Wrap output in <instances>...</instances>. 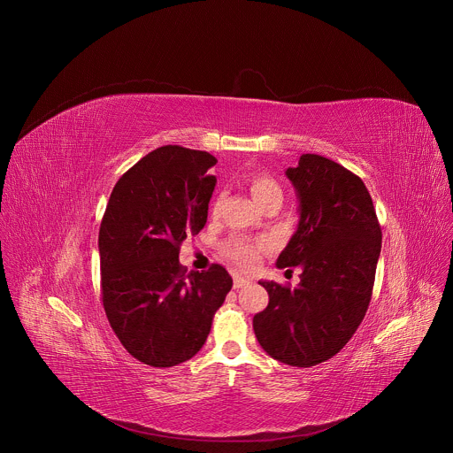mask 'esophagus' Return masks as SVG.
Segmentation results:
<instances>
[{"label":"esophagus","mask_w":453,"mask_h":453,"mask_svg":"<svg viewBox=\"0 0 453 453\" xmlns=\"http://www.w3.org/2000/svg\"><path fill=\"white\" fill-rule=\"evenodd\" d=\"M250 281L247 278H242V276H234V288H245Z\"/></svg>","instance_id":"1"}]
</instances>
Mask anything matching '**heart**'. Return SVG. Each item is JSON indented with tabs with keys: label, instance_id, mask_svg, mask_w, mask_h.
Instances as JSON below:
<instances>
[{
	"label": "heart",
	"instance_id": "1",
	"mask_svg": "<svg viewBox=\"0 0 453 453\" xmlns=\"http://www.w3.org/2000/svg\"><path fill=\"white\" fill-rule=\"evenodd\" d=\"M247 184L250 189V196L256 199V203H260L262 206H267V204L281 206L285 193H283L281 184L273 175H269L265 172H254L247 177ZM219 208H220V197H217L213 201L211 210L215 215L219 213ZM260 249L262 247L257 243H252V242H247L242 238H231L222 245V252L227 260H231L233 264H236L242 269H250L256 264L257 256H260Z\"/></svg>",
	"mask_w": 453,
	"mask_h": 453
}]
</instances>
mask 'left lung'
<instances>
[{"mask_svg": "<svg viewBox=\"0 0 453 453\" xmlns=\"http://www.w3.org/2000/svg\"><path fill=\"white\" fill-rule=\"evenodd\" d=\"M297 189L299 226L278 257V269L301 265L296 288L260 281L269 304L252 328L276 360L311 367L335 357L367 311L381 227L362 179L342 165L303 154L287 170Z\"/></svg>", "mask_w": 453, "mask_h": 453, "instance_id": "left-lung-1", "label": "left lung"}]
</instances>
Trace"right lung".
Instances as JSON below:
<instances>
[{"label": "right lung", "instance_id": "obj_1", "mask_svg": "<svg viewBox=\"0 0 453 453\" xmlns=\"http://www.w3.org/2000/svg\"><path fill=\"white\" fill-rule=\"evenodd\" d=\"M217 159L165 145L114 184L98 233L100 294L121 346L152 367L189 360L204 346L233 280L211 264L186 273L180 243L208 220Z\"/></svg>", "mask_w": 453, "mask_h": 453}]
</instances>
